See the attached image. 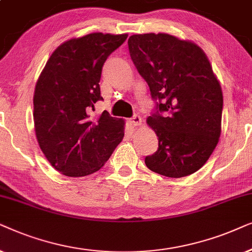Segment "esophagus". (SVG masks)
Listing matches in <instances>:
<instances>
[{"label":"esophagus","mask_w":252,"mask_h":252,"mask_svg":"<svg viewBox=\"0 0 252 252\" xmlns=\"http://www.w3.org/2000/svg\"><path fill=\"white\" fill-rule=\"evenodd\" d=\"M129 124H130V126H132V128L140 126V124H142V117H140L139 115H135L132 119L129 120Z\"/></svg>","instance_id":"esophagus-1"}]
</instances>
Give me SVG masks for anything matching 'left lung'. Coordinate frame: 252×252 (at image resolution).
I'll use <instances>...</instances> for the list:
<instances>
[{
    "label": "left lung",
    "instance_id": "left-lung-1",
    "mask_svg": "<svg viewBox=\"0 0 252 252\" xmlns=\"http://www.w3.org/2000/svg\"><path fill=\"white\" fill-rule=\"evenodd\" d=\"M129 53L151 95L159 100L147 126L159 147L145 158L147 168L167 177L202 168L221 133L223 96L206 54L198 45L167 33L133 34Z\"/></svg>",
    "mask_w": 252,
    "mask_h": 252
}]
</instances>
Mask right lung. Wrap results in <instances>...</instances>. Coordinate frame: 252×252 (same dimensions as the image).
I'll list each match as a JSON object with an SVG mask.
<instances>
[{
    "mask_svg": "<svg viewBox=\"0 0 252 252\" xmlns=\"http://www.w3.org/2000/svg\"><path fill=\"white\" fill-rule=\"evenodd\" d=\"M128 34L90 33L54 50L40 73L33 95L36 140L46 159L70 177L93 174L103 167L124 137V120L103 110L89 112L102 100L103 63Z\"/></svg>",
    "mask_w": 252,
    "mask_h": 252,
    "instance_id": "1",
    "label": "right lung"
}]
</instances>
